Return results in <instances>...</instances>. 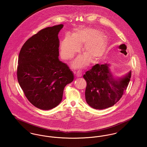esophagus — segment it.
<instances>
[{
  "label": "esophagus",
  "mask_w": 147,
  "mask_h": 147,
  "mask_svg": "<svg viewBox=\"0 0 147 147\" xmlns=\"http://www.w3.org/2000/svg\"><path fill=\"white\" fill-rule=\"evenodd\" d=\"M82 76V74L81 71H78V72L77 73V74H76V76H77V77H78V78L81 77Z\"/></svg>",
  "instance_id": "esophagus-1"
}]
</instances>
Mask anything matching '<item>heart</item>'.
<instances>
[{
    "mask_svg": "<svg viewBox=\"0 0 147 147\" xmlns=\"http://www.w3.org/2000/svg\"><path fill=\"white\" fill-rule=\"evenodd\" d=\"M84 44L83 52L85 56L79 57L73 61L72 66L74 68L86 67L89 61L92 64L99 63L108 48L107 40L100 30L91 28L77 29L72 36L66 35L62 40L60 45L61 58L71 59Z\"/></svg>",
    "mask_w": 147,
    "mask_h": 147,
    "instance_id": "b5f03b06",
    "label": "heart"
}]
</instances>
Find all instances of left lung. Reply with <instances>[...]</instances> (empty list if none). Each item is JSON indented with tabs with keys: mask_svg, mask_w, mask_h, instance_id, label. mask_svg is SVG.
Masks as SVG:
<instances>
[{
	"mask_svg": "<svg viewBox=\"0 0 147 147\" xmlns=\"http://www.w3.org/2000/svg\"><path fill=\"white\" fill-rule=\"evenodd\" d=\"M109 64L94 65L83 78L87 83L85 96L87 104L95 109L109 108L118 102L127 89L131 71L122 77H115Z\"/></svg>",
	"mask_w": 147,
	"mask_h": 147,
	"instance_id": "1",
	"label": "left lung"
}]
</instances>
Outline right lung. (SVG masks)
I'll list each match as a JSON object with an SVG mask.
<instances>
[{
    "label": "right lung",
    "mask_w": 147,
    "mask_h": 147,
    "mask_svg": "<svg viewBox=\"0 0 147 147\" xmlns=\"http://www.w3.org/2000/svg\"><path fill=\"white\" fill-rule=\"evenodd\" d=\"M59 24L47 27L30 38L19 55L18 83L28 100L35 107L49 110L62 100L65 86L74 74L59 61Z\"/></svg>",
    "instance_id": "right-lung-1"
}]
</instances>
